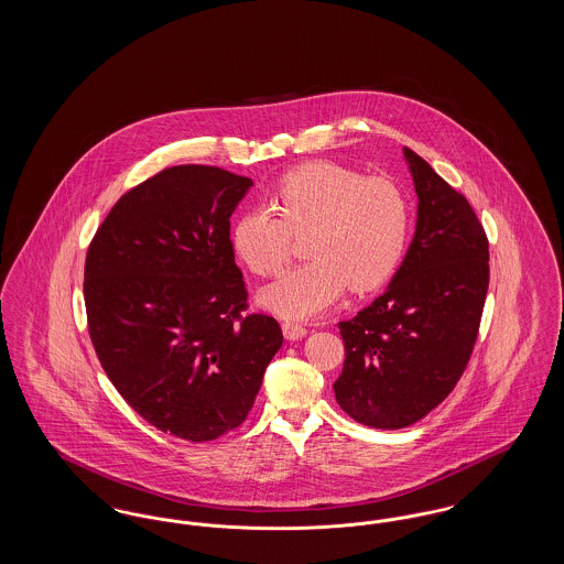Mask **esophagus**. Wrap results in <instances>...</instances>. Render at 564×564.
<instances>
[{
	"mask_svg": "<svg viewBox=\"0 0 564 564\" xmlns=\"http://www.w3.org/2000/svg\"><path fill=\"white\" fill-rule=\"evenodd\" d=\"M281 327H283V336H285L288 340H300V338L306 336V327L300 325V323L285 322Z\"/></svg>",
	"mask_w": 564,
	"mask_h": 564,
	"instance_id": "34e87169",
	"label": "esophagus"
}]
</instances>
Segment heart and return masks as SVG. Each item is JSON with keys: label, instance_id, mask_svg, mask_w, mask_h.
Masks as SVG:
<instances>
[{"label": "heart", "instance_id": "heart-1", "mask_svg": "<svg viewBox=\"0 0 564 564\" xmlns=\"http://www.w3.org/2000/svg\"><path fill=\"white\" fill-rule=\"evenodd\" d=\"M269 207L242 214L232 249L247 269L270 276L290 258L292 232H306L308 262L288 270L258 300L285 319H311L350 288H380L402 262L410 205L389 177H361L336 162H304L272 188Z\"/></svg>", "mask_w": 564, "mask_h": 564}]
</instances>
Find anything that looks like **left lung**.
Returning <instances> with one entry per match:
<instances>
[{
	"instance_id": "1",
	"label": "left lung",
	"mask_w": 564,
	"mask_h": 564,
	"mask_svg": "<svg viewBox=\"0 0 564 564\" xmlns=\"http://www.w3.org/2000/svg\"><path fill=\"white\" fill-rule=\"evenodd\" d=\"M419 198L414 237L384 294L343 322L345 368L336 402L361 425L402 430L455 389L482 317L488 241L463 194L410 148Z\"/></svg>"
}]
</instances>
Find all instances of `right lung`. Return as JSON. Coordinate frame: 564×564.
Segmentation results:
<instances>
[{
  "label": "right lung",
  "instance_id": "obj_1",
  "mask_svg": "<svg viewBox=\"0 0 564 564\" xmlns=\"http://www.w3.org/2000/svg\"><path fill=\"white\" fill-rule=\"evenodd\" d=\"M253 182L219 166L164 169L129 189L86 253L97 357L139 416L188 442L239 427L283 345L249 313L230 215Z\"/></svg>",
  "mask_w": 564,
  "mask_h": 564
}]
</instances>
